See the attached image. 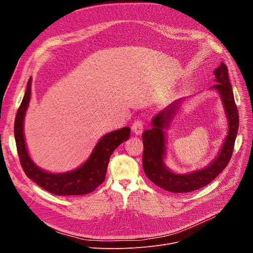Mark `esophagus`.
<instances>
[{"label": "esophagus", "instance_id": "obj_1", "mask_svg": "<svg viewBox=\"0 0 253 253\" xmlns=\"http://www.w3.org/2000/svg\"><path fill=\"white\" fill-rule=\"evenodd\" d=\"M132 131L135 133V134H141L142 131H143V123L141 120H135L132 124Z\"/></svg>", "mask_w": 253, "mask_h": 253}]
</instances>
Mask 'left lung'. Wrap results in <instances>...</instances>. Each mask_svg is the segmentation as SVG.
<instances>
[{"mask_svg":"<svg viewBox=\"0 0 253 253\" xmlns=\"http://www.w3.org/2000/svg\"><path fill=\"white\" fill-rule=\"evenodd\" d=\"M217 84L212 88L217 90L223 101L228 118V135L223 147L212 164L202 170L188 173L175 174L169 171L163 163L165 153V136L163 129L172 119L179 102H175L163 112H160L152 120V129L145 130L142 134L143 140V169L146 176L157 186L174 193H185L197 190L209 184L228 165L238 130V111L234 101L232 87L229 81L228 69L224 63L214 71Z\"/></svg>","mask_w":253,"mask_h":253,"instance_id":"8db88e82","label":"left lung"}]
</instances>
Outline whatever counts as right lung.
<instances>
[{
    "mask_svg": "<svg viewBox=\"0 0 253 253\" xmlns=\"http://www.w3.org/2000/svg\"><path fill=\"white\" fill-rule=\"evenodd\" d=\"M31 78L28 81L22 103L15 119L16 146L26 175L43 189L56 195H82L94 191L105 180L108 163L113 151L130 136V128L124 127L106 134L94 148L89 159L77 170L63 174L45 172L31 160L24 140L23 121L30 101Z\"/></svg>",
    "mask_w": 253,
    "mask_h": 253,
    "instance_id": "obj_1",
    "label": "right lung"
}]
</instances>
